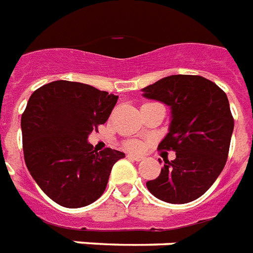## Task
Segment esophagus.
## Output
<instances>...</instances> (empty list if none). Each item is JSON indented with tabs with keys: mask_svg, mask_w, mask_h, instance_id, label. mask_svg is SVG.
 I'll list each match as a JSON object with an SVG mask.
<instances>
[{
	"mask_svg": "<svg viewBox=\"0 0 253 253\" xmlns=\"http://www.w3.org/2000/svg\"><path fill=\"white\" fill-rule=\"evenodd\" d=\"M128 157L136 162H139V161H142V159H145V157H143V155H138V154H128Z\"/></svg>",
	"mask_w": 253,
	"mask_h": 253,
	"instance_id": "1",
	"label": "esophagus"
}]
</instances>
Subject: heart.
I'll use <instances>...</instances> for the list:
<instances>
[{
	"mask_svg": "<svg viewBox=\"0 0 253 253\" xmlns=\"http://www.w3.org/2000/svg\"><path fill=\"white\" fill-rule=\"evenodd\" d=\"M126 146H128L129 149H134V150H136V149L139 147V143L136 142V141H129V142L126 143Z\"/></svg>",
	"mask_w": 253,
	"mask_h": 253,
	"instance_id": "obj_1",
	"label": "heart"
}]
</instances>
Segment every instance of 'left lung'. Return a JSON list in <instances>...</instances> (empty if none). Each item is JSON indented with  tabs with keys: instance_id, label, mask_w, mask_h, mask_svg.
Wrapping results in <instances>:
<instances>
[{
	"instance_id": "8db88e82",
	"label": "left lung",
	"mask_w": 253,
	"mask_h": 253,
	"mask_svg": "<svg viewBox=\"0 0 253 253\" xmlns=\"http://www.w3.org/2000/svg\"><path fill=\"white\" fill-rule=\"evenodd\" d=\"M142 91L171 108L169 133L158 147L176 153L147 189L165 203H191L213 185L227 161L234 130L227 95L211 81L187 74L162 78Z\"/></svg>"
}]
</instances>
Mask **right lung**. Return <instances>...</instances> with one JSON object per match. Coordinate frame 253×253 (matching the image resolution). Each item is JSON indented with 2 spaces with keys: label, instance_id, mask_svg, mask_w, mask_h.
Listing matches in <instances>:
<instances>
[{
  "label": "right lung",
  "instance_id": "obj_1",
  "mask_svg": "<svg viewBox=\"0 0 253 253\" xmlns=\"http://www.w3.org/2000/svg\"><path fill=\"white\" fill-rule=\"evenodd\" d=\"M116 95L90 84L54 81L32 92L22 115L24 162L36 184L65 208L90 205L103 195L111 169L125 154L95 150L88 134L104 124Z\"/></svg>",
  "mask_w": 253,
  "mask_h": 253
}]
</instances>
